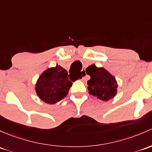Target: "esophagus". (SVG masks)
I'll use <instances>...</instances> for the list:
<instances>
[{
    "label": "esophagus",
    "instance_id": "34e87169",
    "mask_svg": "<svg viewBox=\"0 0 152 152\" xmlns=\"http://www.w3.org/2000/svg\"><path fill=\"white\" fill-rule=\"evenodd\" d=\"M81 75L83 76L82 80L84 81H87V78H86V72L84 71H82V72H81Z\"/></svg>",
    "mask_w": 152,
    "mask_h": 152
}]
</instances>
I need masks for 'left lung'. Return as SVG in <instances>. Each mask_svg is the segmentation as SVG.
Listing matches in <instances>:
<instances>
[{
	"label": "left lung",
	"mask_w": 152,
	"mask_h": 152,
	"mask_svg": "<svg viewBox=\"0 0 152 152\" xmlns=\"http://www.w3.org/2000/svg\"><path fill=\"white\" fill-rule=\"evenodd\" d=\"M86 73L90 76L87 81L89 93L100 100L108 101L116 94L117 84L115 78L103 68H97L95 64L86 68Z\"/></svg>",
	"instance_id": "left-lung-1"
}]
</instances>
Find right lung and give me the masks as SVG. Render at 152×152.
I'll return each instance as SVG.
<instances>
[{
  "label": "right lung",
  "mask_w": 152,
  "mask_h": 152,
  "mask_svg": "<svg viewBox=\"0 0 152 152\" xmlns=\"http://www.w3.org/2000/svg\"><path fill=\"white\" fill-rule=\"evenodd\" d=\"M68 75L66 70L57 64L55 68L46 70L38 78L36 85V93L40 99L49 104L63 99L72 86Z\"/></svg>",
  "instance_id": "1"
}]
</instances>
